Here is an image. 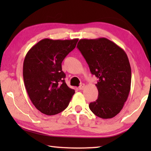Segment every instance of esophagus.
<instances>
[{
    "instance_id": "34e87169",
    "label": "esophagus",
    "mask_w": 151,
    "mask_h": 151,
    "mask_svg": "<svg viewBox=\"0 0 151 151\" xmlns=\"http://www.w3.org/2000/svg\"><path fill=\"white\" fill-rule=\"evenodd\" d=\"M85 84H81L80 86H79V89H80V90H83V89L85 88Z\"/></svg>"
}]
</instances>
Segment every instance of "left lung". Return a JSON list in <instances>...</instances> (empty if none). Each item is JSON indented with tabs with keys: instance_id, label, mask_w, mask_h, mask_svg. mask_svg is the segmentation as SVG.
<instances>
[{
	"instance_id": "8db88e82",
	"label": "left lung",
	"mask_w": 151,
	"mask_h": 151,
	"mask_svg": "<svg viewBox=\"0 0 151 151\" xmlns=\"http://www.w3.org/2000/svg\"><path fill=\"white\" fill-rule=\"evenodd\" d=\"M77 48L91 73L99 78L98 99L89 104V109L100 118H113L123 108L131 91V68L126 52L106 38L81 39Z\"/></svg>"
}]
</instances>
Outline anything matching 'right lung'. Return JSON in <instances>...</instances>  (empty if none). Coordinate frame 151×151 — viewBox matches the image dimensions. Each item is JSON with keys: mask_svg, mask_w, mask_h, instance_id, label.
Segmentation results:
<instances>
[{"mask_svg": "<svg viewBox=\"0 0 151 151\" xmlns=\"http://www.w3.org/2000/svg\"><path fill=\"white\" fill-rule=\"evenodd\" d=\"M78 39L40 40L28 51L23 63V78L30 101L47 115H55L68 106L75 91L68 87L62 70L63 60Z\"/></svg>", "mask_w": 151, "mask_h": 151, "instance_id": "right-lung-1", "label": "right lung"}]
</instances>
